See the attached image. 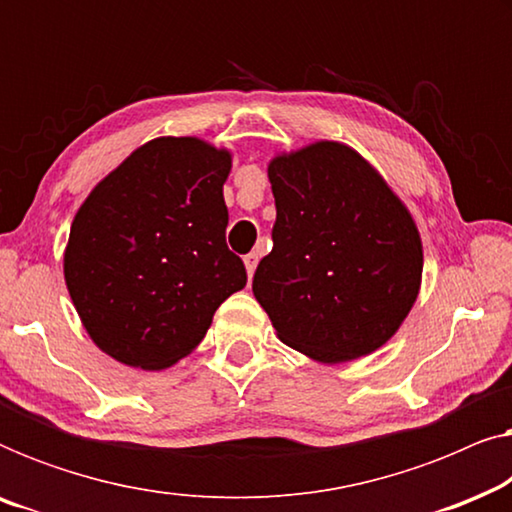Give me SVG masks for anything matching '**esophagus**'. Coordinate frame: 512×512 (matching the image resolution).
<instances>
[{"mask_svg": "<svg viewBox=\"0 0 512 512\" xmlns=\"http://www.w3.org/2000/svg\"><path fill=\"white\" fill-rule=\"evenodd\" d=\"M256 265H258V254H254V251H251V254L244 256V268H247V275L249 277H254Z\"/></svg>", "mask_w": 512, "mask_h": 512, "instance_id": "1", "label": "esophagus"}]
</instances>
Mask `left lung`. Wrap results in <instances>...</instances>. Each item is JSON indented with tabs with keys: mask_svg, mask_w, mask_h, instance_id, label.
I'll list each match as a JSON object with an SVG mask.
<instances>
[{
	"mask_svg": "<svg viewBox=\"0 0 512 512\" xmlns=\"http://www.w3.org/2000/svg\"><path fill=\"white\" fill-rule=\"evenodd\" d=\"M277 221L254 296L279 340L321 363L380 349L415 305L422 240L380 172L340 142L279 153Z\"/></svg>",
	"mask_w": 512,
	"mask_h": 512,
	"instance_id": "8db88e82",
	"label": "left lung"
}]
</instances>
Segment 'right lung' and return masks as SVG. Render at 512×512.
Returning <instances> with one entry per match:
<instances>
[{
  "mask_svg": "<svg viewBox=\"0 0 512 512\" xmlns=\"http://www.w3.org/2000/svg\"><path fill=\"white\" fill-rule=\"evenodd\" d=\"M230 167L228 149L158 137L79 207L65 282L83 328L111 359L170 368L200 345L223 300L244 289L247 270L226 244Z\"/></svg>",
  "mask_w": 512,
  "mask_h": 512,
  "instance_id": "right-lung-1",
  "label": "right lung"
}]
</instances>
